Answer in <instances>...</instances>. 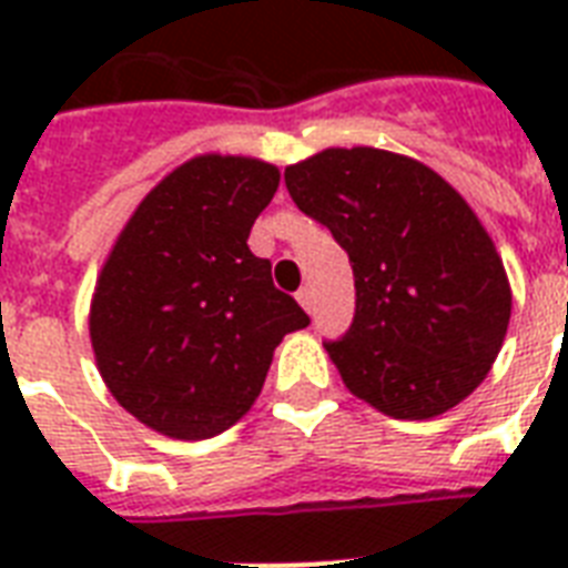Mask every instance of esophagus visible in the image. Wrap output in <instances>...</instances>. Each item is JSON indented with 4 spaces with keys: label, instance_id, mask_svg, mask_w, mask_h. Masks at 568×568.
Instances as JSON below:
<instances>
[{
    "label": "esophagus",
    "instance_id": "1",
    "mask_svg": "<svg viewBox=\"0 0 568 568\" xmlns=\"http://www.w3.org/2000/svg\"><path fill=\"white\" fill-rule=\"evenodd\" d=\"M297 301H301V306L306 312L315 310V294H312V288H301V292H297Z\"/></svg>",
    "mask_w": 568,
    "mask_h": 568
}]
</instances>
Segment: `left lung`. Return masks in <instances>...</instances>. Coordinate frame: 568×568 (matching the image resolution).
Listing matches in <instances>:
<instances>
[{
  "label": "left lung",
  "instance_id": "8db88e82",
  "mask_svg": "<svg viewBox=\"0 0 568 568\" xmlns=\"http://www.w3.org/2000/svg\"><path fill=\"white\" fill-rule=\"evenodd\" d=\"M285 189L354 267V324L324 345L345 386L409 422L466 400L513 310L504 262L471 205L427 164L374 146L292 164Z\"/></svg>",
  "mask_w": 568,
  "mask_h": 568
}]
</instances>
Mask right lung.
I'll use <instances>...</instances> for the list:
<instances>
[{
    "label": "right lung",
    "mask_w": 568,
    "mask_h": 568,
    "mask_svg": "<svg viewBox=\"0 0 568 568\" xmlns=\"http://www.w3.org/2000/svg\"><path fill=\"white\" fill-rule=\"evenodd\" d=\"M274 164L196 155L141 200L91 301V345L105 386L171 439L230 430L265 386L274 347L310 315L250 253Z\"/></svg>",
    "instance_id": "obj_1"
}]
</instances>
